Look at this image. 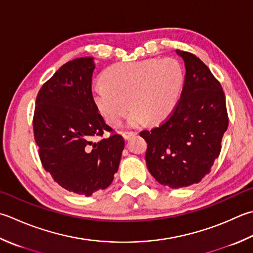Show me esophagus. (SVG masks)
I'll use <instances>...</instances> for the list:
<instances>
[{"mask_svg": "<svg viewBox=\"0 0 253 253\" xmlns=\"http://www.w3.org/2000/svg\"><path fill=\"white\" fill-rule=\"evenodd\" d=\"M136 132L135 131H124L122 132V136L124 137V139H129L132 136H135Z\"/></svg>", "mask_w": 253, "mask_h": 253, "instance_id": "1", "label": "esophagus"}]
</instances>
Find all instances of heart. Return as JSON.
<instances>
[{"label": "heart", "mask_w": 253, "mask_h": 253, "mask_svg": "<svg viewBox=\"0 0 253 253\" xmlns=\"http://www.w3.org/2000/svg\"><path fill=\"white\" fill-rule=\"evenodd\" d=\"M184 72L174 58L121 62L93 84L96 106L106 122L117 125L130 107L131 126L157 123L169 116L179 101Z\"/></svg>", "instance_id": "1"}]
</instances>
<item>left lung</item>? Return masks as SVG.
I'll list each match as a JSON object with an SVG mask.
<instances>
[{
  "label": "left lung",
  "mask_w": 253,
  "mask_h": 253,
  "mask_svg": "<svg viewBox=\"0 0 253 253\" xmlns=\"http://www.w3.org/2000/svg\"><path fill=\"white\" fill-rule=\"evenodd\" d=\"M176 53L186 70L180 100L159 126L140 131L148 170L171 189L199 183L209 174L229 124L219 81L195 54L179 49Z\"/></svg>",
  "instance_id": "8db88e82"
}]
</instances>
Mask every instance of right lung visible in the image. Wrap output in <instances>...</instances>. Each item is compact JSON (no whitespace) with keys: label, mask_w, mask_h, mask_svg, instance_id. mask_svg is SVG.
<instances>
[{"label":"right lung","mask_w":253,"mask_h":253,"mask_svg":"<svg viewBox=\"0 0 253 253\" xmlns=\"http://www.w3.org/2000/svg\"><path fill=\"white\" fill-rule=\"evenodd\" d=\"M94 68L91 57L63 64L39 90L33 118L43 169L63 189L85 196L113 182L125 146L94 102ZM105 131L110 137L92 141Z\"/></svg>","instance_id":"add662e5"}]
</instances>
